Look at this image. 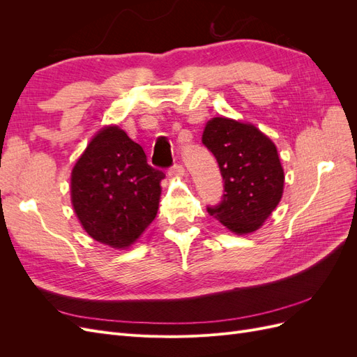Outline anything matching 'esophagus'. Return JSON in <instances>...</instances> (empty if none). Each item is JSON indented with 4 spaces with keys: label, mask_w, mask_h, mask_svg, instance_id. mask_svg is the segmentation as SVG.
Instances as JSON below:
<instances>
[{
    "label": "esophagus",
    "mask_w": 357,
    "mask_h": 357,
    "mask_svg": "<svg viewBox=\"0 0 357 357\" xmlns=\"http://www.w3.org/2000/svg\"><path fill=\"white\" fill-rule=\"evenodd\" d=\"M168 174L171 177H181V176H185V168H183V165H180V164H174L168 169Z\"/></svg>",
    "instance_id": "obj_1"
}]
</instances>
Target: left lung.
<instances>
[{"mask_svg":"<svg viewBox=\"0 0 357 357\" xmlns=\"http://www.w3.org/2000/svg\"><path fill=\"white\" fill-rule=\"evenodd\" d=\"M223 178V197L207 211L235 234H248L274 211L283 195L284 172L277 149L253 125L214 117L202 134Z\"/></svg>","mask_w":357,"mask_h":357,"instance_id":"obj_1","label":"left lung"}]
</instances>
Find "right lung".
<instances>
[{"mask_svg": "<svg viewBox=\"0 0 357 357\" xmlns=\"http://www.w3.org/2000/svg\"><path fill=\"white\" fill-rule=\"evenodd\" d=\"M164 177L121 128H104L73 168L74 211L93 240L128 247L156 218Z\"/></svg>", "mask_w": 357, "mask_h": 357, "instance_id": "add662e5", "label": "right lung"}]
</instances>
